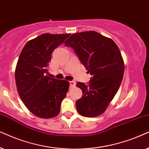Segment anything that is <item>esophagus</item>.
<instances>
[{
	"mask_svg": "<svg viewBox=\"0 0 149 149\" xmlns=\"http://www.w3.org/2000/svg\"><path fill=\"white\" fill-rule=\"evenodd\" d=\"M76 83L75 81H70V82H69V84H70L71 88H73V87L76 86Z\"/></svg>",
	"mask_w": 149,
	"mask_h": 149,
	"instance_id": "obj_1",
	"label": "esophagus"
}]
</instances>
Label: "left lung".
<instances>
[{
    "mask_svg": "<svg viewBox=\"0 0 149 149\" xmlns=\"http://www.w3.org/2000/svg\"><path fill=\"white\" fill-rule=\"evenodd\" d=\"M65 45L74 49L80 62L92 76L88 85L78 82L82 97L76 102L80 115L95 117L104 113L119 88L125 65L114 41L95 31L71 35Z\"/></svg>",
    "mask_w": 149,
    "mask_h": 149,
    "instance_id": "1",
    "label": "left lung"
}]
</instances>
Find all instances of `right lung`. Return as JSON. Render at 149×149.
Masks as SVG:
<instances>
[{
  "label": "right lung",
  "mask_w": 149,
  "mask_h": 149,
  "mask_svg": "<svg viewBox=\"0 0 149 149\" xmlns=\"http://www.w3.org/2000/svg\"><path fill=\"white\" fill-rule=\"evenodd\" d=\"M70 34L45 33L28 41L15 71L17 92L26 107L39 118H49L60 112L69 83L48 76L52 53Z\"/></svg>",
  "instance_id": "add662e5"
}]
</instances>
